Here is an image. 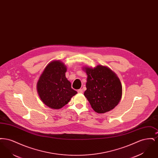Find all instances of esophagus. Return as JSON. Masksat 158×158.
Listing matches in <instances>:
<instances>
[{
  "label": "esophagus",
  "instance_id": "esophagus-1",
  "mask_svg": "<svg viewBox=\"0 0 158 158\" xmlns=\"http://www.w3.org/2000/svg\"><path fill=\"white\" fill-rule=\"evenodd\" d=\"M77 92H78L79 94H82V93H83L82 89H78V90H77Z\"/></svg>",
  "mask_w": 158,
  "mask_h": 158
}]
</instances>
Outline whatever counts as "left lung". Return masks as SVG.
<instances>
[{
  "instance_id": "8db88e82",
  "label": "left lung",
  "mask_w": 158,
  "mask_h": 158,
  "mask_svg": "<svg viewBox=\"0 0 158 158\" xmlns=\"http://www.w3.org/2000/svg\"><path fill=\"white\" fill-rule=\"evenodd\" d=\"M87 74L86 90L84 95L93 110L103 114L114 109L122 97V85L118 77L107 66L99 64L95 68L85 66Z\"/></svg>"
}]
</instances>
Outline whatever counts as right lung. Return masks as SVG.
I'll use <instances>...</instances> for the list:
<instances>
[{
  "mask_svg": "<svg viewBox=\"0 0 158 158\" xmlns=\"http://www.w3.org/2000/svg\"><path fill=\"white\" fill-rule=\"evenodd\" d=\"M67 67L61 61L53 60L45 67L37 83L38 94L49 108L58 110L77 94L66 77Z\"/></svg>",
  "mask_w": 158,
  "mask_h": 158,
  "instance_id": "add662e5",
  "label": "right lung"
}]
</instances>
